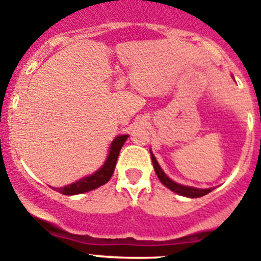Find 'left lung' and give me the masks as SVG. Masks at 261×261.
<instances>
[{
    "mask_svg": "<svg viewBox=\"0 0 261 261\" xmlns=\"http://www.w3.org/2000/svg\"><path fill=\"white\" fill-rule=\"evenodd\" d=\"M150 154H151V161H153V166H154V170H155L156 176L159 177L161 183H162L163 186L167 187L168 190H171L172 192L177 193V195H180V196H186V197H192V199H195V197H201V196L208 195L209 192L213 191V188L201 190V188H196V187H188V186H183V184L175 183L174 180H171V179H170V177L162 171V168H161V166L158 165L155 156L153 155L151 151Z\"/></svg>",
    "mask_w": 261,
    "mask_h": 261,
    "instance_id": "left-lung-1",
    "label": "left lung"
}]
</instances>
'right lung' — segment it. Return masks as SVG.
Here are the masks:
<instances>
[{"label": "right lung", "mask_w": 261, "mask_h": 261, "mask_svg": "<svg viewBox=\"0 0 261 261\" xmlns=\"http://www.w3.org/2000/svg\"><path fill=\"white\" fill-rule=\"evenodd\" d=\"M126 138H128V135L117 136V137L115 138L114 141H112V144H111L110 153H108L105 165L99 168L98 171L94 172V174L90 175V176H86L84 177V179H81V180L75 181V183L61 187V188H55V190H56L57 192L62 193V195H80V193H85L89 192V191L95 190L98 187L107 183L111 179V176H112V174H114L117 156H119L120 150H121L124 142L126 141Z\"/></svg>", "instance_id": "right-lung-1"}]
</instances>
